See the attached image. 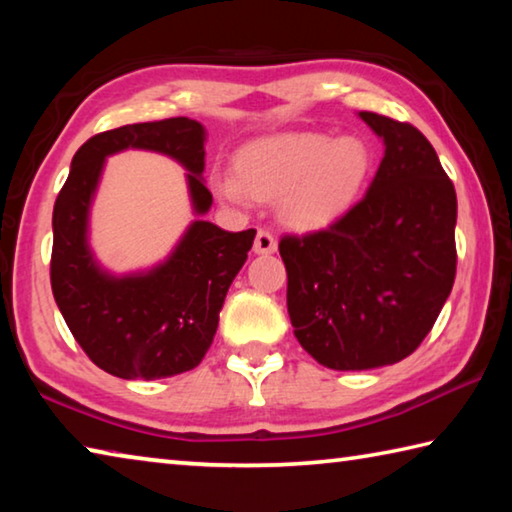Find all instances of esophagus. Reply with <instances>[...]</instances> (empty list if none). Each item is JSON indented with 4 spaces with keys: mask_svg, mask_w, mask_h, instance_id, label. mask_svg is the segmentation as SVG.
I'll return each instance as SVG.
<instances>
[{
    "mask_svg": "<svg viewBox=\"0 0 512 512\" xmlns=\"http://www.w3.org/2000/svg\"><path fill=\"white\" fill-rule=\"evenodd\" d=\"M253 250L257 255H273L277 250V241L268 230H257V237H255V244Z\"/></svg>",
    "mask_w": 512,
    "mask_h": 512,
    "instance_id": "obj_1",
    "label": "esophagus"
}]
</instances>
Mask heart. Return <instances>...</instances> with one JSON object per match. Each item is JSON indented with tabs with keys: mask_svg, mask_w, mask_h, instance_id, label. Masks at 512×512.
<instances>
[{
	"mask_svg": "<svg viewBox=\"0 0 512 512\" xmlns=\"http://www.w3.org/2000/svg\"><path fill=\"white\" fill-rule=\"evenodd\" d=\"M372 171L370 146L354 135L289 131L257 137L235 155V171L216 167L210 187L230 205L277 198L293 230H323L357 203Z\"/></svg>",
	"mask_w": 512,
	"mask_h": 512,
	"instance_id": "b5f03b06",
	"label": "heart"
}]
</instances>
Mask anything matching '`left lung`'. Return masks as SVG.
<instances>
[{
  "instance_id": "obj_1",
  "label": "left lung",
  "mask_w": 512,
  "mask_h": 512,
  "mask_svg": "<svg viewBox=\"0 0 512 512\" xmlns=\"http://www.w3.org/2000/svg\"><path fill=\"white\" fill-rule=\"evenodd\" d=\"M359 117L384 142L366 196L329 230L280 241L293 334L332 370L409 357L456 275V192L433 146L411 124Z\"/></svg>"
}]
</instances>
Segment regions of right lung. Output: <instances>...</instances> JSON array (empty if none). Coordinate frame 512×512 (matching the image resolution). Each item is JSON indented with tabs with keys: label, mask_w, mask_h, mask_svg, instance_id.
Wrapping results in <instances>:
<instances>
[{
	"label": "right lung",
	"mask_w": 512,
	"mask_h": 512,
	"mask_svg": "<svg viewBox=\"0 0 512 512\" xmlns=\"http://www.w3.org/2000/svg\"><path fill=\"white\" fill-rule=\"evenodd\" d=\"M205 140V126L189 117L99 133L76 151L56 198L51 291L76 343L115 377L162 379L196 368L253 246L255 230L225 232L203 219L212 207L203 178ZM128 148L167 154L188 171L197 219L160 263L112 274L91 250L89 216L105 160Z\"/></svg>",
	"instance_id": "right-lung-1"
}]
</instances>
